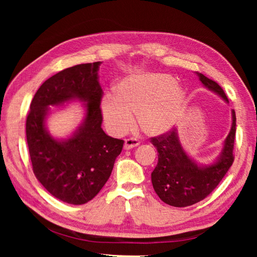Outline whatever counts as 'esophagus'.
Instances as JSON below:
<instances>
[{
  "label": "esophagus",
  "mask_w": 257,
  "mask_h": 257,
  "mask_svg": "<svg viewBox=\"0 0 257 257\" xmlns=\"http://www.w3.org/2000/svg\"><path fill=\"white\" fill-rule=\"evenodd\" d=\"M139 145V142L137 139L135 138H129V139H125L124 141V145H123V149L124 150H132L134 147H137Z\"/></svg>",
  "instance_id": "1"
}]
</instances>
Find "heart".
Segmentation results:
<instances>
[{"label":"heart","instance_id":"heart-1","mask_svg":"<svg viewBox=\"0 0 257 257\" xmlns=\"http://www.w3.org/2000/svg\"><path fill=\"white\" fill-rule=\"evenodd\" d=\"M188 93L177 85L175 77L168 73H134L120 79L112 94H105L101 101L104 123L111 133L124 134L138 124L152 137L168 134L184 115Z\"/></svg>","mask_w":257,"mask_h":257}]
</instances>
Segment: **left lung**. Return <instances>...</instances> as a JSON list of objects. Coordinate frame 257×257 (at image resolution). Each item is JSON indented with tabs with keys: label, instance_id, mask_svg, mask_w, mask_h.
Returning <instances> with one entry per match:
<instances>
[{
	"label": "left lung",
	"instance_id": "left-lung-1",
	"mask_svg": "<svg viewBox=\"0 0 257 257\" xmlns=\"http://www.w3.org/2000/svg\"><path fill=\"white\" fill-rule=\"evenodd\" d=\"M203 86L229 103L223 89L215 81L196 72ZM236 136V113L231 111V128L222 150L210 164H201L190 158L181 145L178 130L152 138L158 151V165L152 172V184L158 196L165 204L185 207L205 198L223 179L233 162V143Z\"/></svg>",
	"mask_w": 257,
	"mask_h": 257
}]
</instances>
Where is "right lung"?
<instances>
[{"mask_svg": "<svg viewBox=\"0 0 257 257\" xmlns=\"http://www.w3.org/2000/svg\"><path fill=\"white\" fill-rule=\"evenodd\" d=\"M101 62L78 64L49 78L35 94L26 121L33 171L60 201L81 205L99 193L111 176L123 141L103 132L98 81ZM83 103L82 123L67 139H55L46 127L51 107Z\"/></svg>", "mask_w": 257, "mask_h": 257, "instance_id": "1", "label": "right lung"}]
</instances>
